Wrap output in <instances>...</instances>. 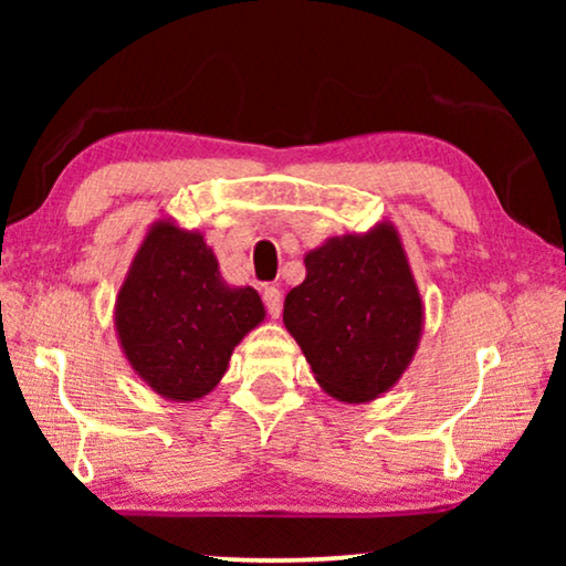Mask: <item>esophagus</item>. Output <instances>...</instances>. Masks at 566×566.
I'll list each match as a JSON object with an SVG mask.
<instances>
[{
    "mask_svg": "<svg viewBox=\"0 0 566 566\" xmlns=\"http://www.w3.org/2000/svg\"><path fill=\"white\" fill-rule=\"evenodd\" d=\"M262 301H265V306H268V314L273 316V319H277V316H281V308H283L281 291H277L275 285H268V289L262 291Z\"/></svg>",
    "mask_w": 566,
    "mask_h": 566,
    "instance_id": "esophagus-1",
    "label": "esophagus"
}]
</instances>
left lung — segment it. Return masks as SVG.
I'll list each match as a JSON object with an SVG mask.
<instances>
[{
  "mask_svg": "<svg viewBox=\"0 0 566 566\" xmlns=\"http://www.w3.org/2000/svg\"><path fill=\"white\" fill-rule=\"evenodd\" d=\"M304 283L291 289L283 324L316 384L345 405L391 391L412 363L424 304L391 221L329 237L306 252Z\"/></svg>",
  "mask_w": 566,
  "mask_h": 566,
  "instance_id": "left-lung-1",
  "label": "left lung"
}]
</instances>
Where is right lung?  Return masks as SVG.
<instances>
[{
	"label": "right lung",
	"instance_id": "obj_1",
	"mask_svg": "<svg viewBox=\"0 0 566 566\" xmlns=\"http://www.w3.org/2000/svg\"><path fill=\"white\" fill-rule=\"evenodd\" d=\"M265 322L260 293L229 285L196 229L154 221L115 296V335L134 374L169 401H196L227 374L234 347Z\"/></svg>",
	"mask_w": 566,
	"mask_h": 566
}]
</instances>
